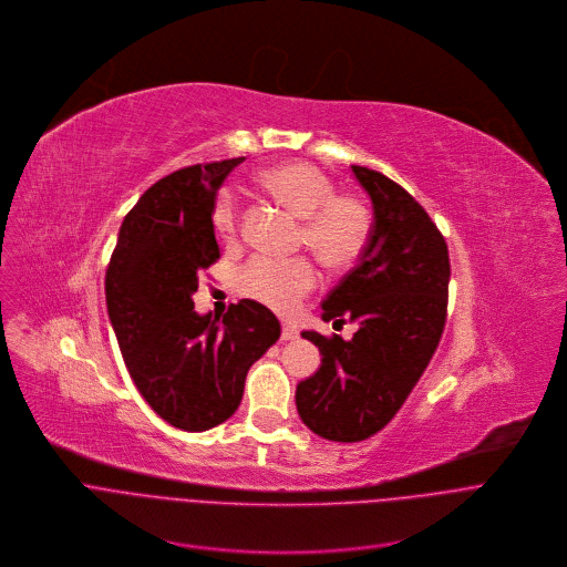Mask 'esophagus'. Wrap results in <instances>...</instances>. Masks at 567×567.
<instances>
[{
  "instance_id": "esophagus-1",
  "label": "esophagus",
  "mask_w": 567,
  "mask_h": 567,
  "mask_svg": "<svg viewBox=\"0 0 567 567\" xmlns=\"http://www.w3.org/2000/svg\"><path fill=\"white\" fill-rule=\"evenodd\" d=\"M297 337H299L297 326L290 323V321H286V323L281 326V339H286V342H292V339H297Z\"/></svg>"
}]
</instances>
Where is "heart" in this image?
Returning a JSON list of instances; mask_svg holds the SVG:
<instances>
[{"instance_id":"1","label":"heart","mask_w":567,"mask_h":567,"mask_svg":"<svg viewBox=\"0 0 567 567\" xmlns=\"http://www.w3.org/2000/svg\"><path fill=\"white\" fill-rule=\"evenodd\" d=\"M259 185L301 218V244L330 270H347L367 252L373 235L369 205L353 194H334L328 174L306 161L275 163L257 174ZM214 233L233 241L239 235V203L233 189H220L212 207ZM317 270L308 259L272 261L257 257L237 275V288L277 312H295L315 288Z\"/></svg>"}]
</instances>
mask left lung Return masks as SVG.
<instances>
[{"label": "left lung", "mask_w": 567, "mask_h": 567, "mask_svg": "<svg viewBox=\"0 0 567 567\" xmlns=\"http://www.w3.org/2000/svg\"><path fill=\"white\" fill-rule=\"evenodd\" d=\"M373 203V235L360 264L321 301L323 321H353V339L301 337L321 367L297 384L303 424L334 442L384 429L429 367L446 321L449 250L424 207L384 174L353 165Z\"/></svg>", "instance_id": "8db88e82"}]
</instances>
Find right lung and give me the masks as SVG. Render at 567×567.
<instances>
[{
	"instance_id": "right-lung-1",
	"label": "right lung",
	"mask_w": 567,
	"mask_h": 567,
	"mask_svg": "<svg viewBox=\"0 0 567 567\" xmlns=\"http://www.w3.org/2000/svg\"><path fill=\"white\" fill-rule=\"evenodd\" d=\"M244 158L183 167L154 183L125 216L104 292L127 371L172 426L207 431L241 404L250 367L277 342L279 319L252 299L198 315V275L220 255L212 207Z\"/></svg>"
}]
</instances>
